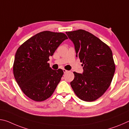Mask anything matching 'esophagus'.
<instances>
[{
	"instance_id": "esophagus-1",
	"label": "esophagus",
	"mask_w": 129,
	"mask_h": 129,
	"mask_svg": "<svg viewBox=\"0 0 129 129\" xmlns=\"http://www.w3.org/2000/svg\"><path fill=\"white\" fill-rule=\"evenodd\" d=\"M62 71H63V72H64V73H67V72H68V71L67 70H66V69H62Z\"/></svg>"
}]
</instances>
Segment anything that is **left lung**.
I'll return each instance as SVG.
<instances>
[{"instance_id": "obj_1", "label": "left lung", "mask_w": 129, "mask_h": 129, "mask_svg": "<svg viewBox=\"0 0 129 129\" xmlns=\"http://www.w3.org/2000/svg\"><path fill=\"white\" fill-rule=\"evenodd\" d=\"M74 44L76 57L82 62V74L74 72L71 82L80 99L95 101L104 94L110 85L115 72L113 53L108 45L90 32L83 29L66 32Z\"/></svg>"}]
</instances>
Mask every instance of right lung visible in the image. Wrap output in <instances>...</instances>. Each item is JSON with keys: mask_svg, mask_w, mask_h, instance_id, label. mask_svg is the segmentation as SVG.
<instances>
[{"mask_svg": "<svg viewBox=\"0 0 129 129\" xmlns=\"http://www.w3.org/2000/svg\"><path fill=\"white\" fill-rule=\"evenodd\" d=\"M66 39L64 34L46 30L31 37L17 49L13 65L14 77L29 99L43 101L53 93L64 72L61 69H52L48 61Z\"/></svg>", "mask_w": 129, "mask_h": 129, "instance_id": "1", "label": "right lung"}]
</instances>
